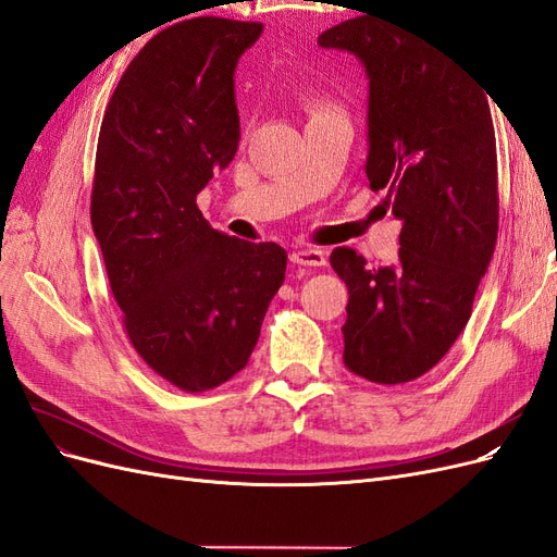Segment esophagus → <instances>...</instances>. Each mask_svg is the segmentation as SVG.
Returning <instances> with one entry per match:
<instances>
[{"instance_id": "esophagus-1", "label": "esophagus", "mask_w": 557, "mask_h": 557, "mask_svg": "<svg viewBox=\"0 0 557 557\" xmlns=\"http://www.w3.org/2000/svg\"><path fill=\"white\" fill-rule=\"evenodd\" d=\"M290 260H293V264H299V267H323L327 262L325 260V252L318 250V248L293 250Z\"/></svg>"}]
</instances>
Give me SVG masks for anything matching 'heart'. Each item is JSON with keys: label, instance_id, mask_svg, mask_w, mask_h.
I'll list each match as a JSON object with an SVG mask.
<instances>
[{"label": "heart", "instance_id": "1", "mask_svg": "<svg viewBox=\"0 0 557 557\" xmlns=\"http://www.w3.org/2000/svg\"><path fill=\"white\" fill-rule=\"evenodd\" d=\"M320 111H323V109H320V107H313V113H320Z\"/></svg>", "mask_w": 557, "mask_h": 557}]
</instances>
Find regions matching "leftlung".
<instances>
[{
  "label": "left lung",
  "instance_id": "8db88e82",
  "mask_svg": "<svg viewBox=\"0 0 557 557\" xmlns=\"http://www.w3.org/2000/svg\"><path fill=\"white\" fill-rule=\"evenodd\" d=\"M369 78L364 172L401 223L399 260L330 262L348 285L344 364L372 383H407L440 362L471 315L497 244V148L487 92L423 32L350 18L318 37Z\"/></svg>",
  "mask_w": 557,
  "mask_h": 557
}]
</instances>
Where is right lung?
<instances>
[{
    "label": "right lung",
    "mask_w": 557,
    "mask_h": 557,
    "mask_svg": "<svg viewBox=\"0 0 557 557\" xmlns=\"http://www.w3.org/2000/svg\"><path fill=\"white\" fill-rule=\"evenodd\" d=\"M262 23L183 21L129 62L99 129L90 221L132 346L185 393L242 372L285 278L278 244L213 230L197 195L239 146L234 70Z\"/></svg>",
    "instance_id": "1"
}]
</instances>
